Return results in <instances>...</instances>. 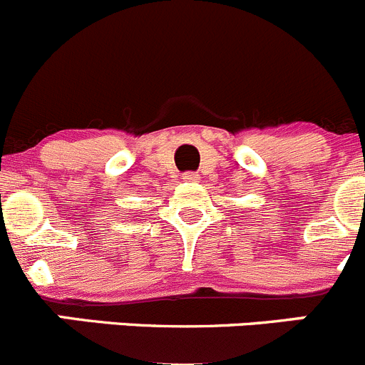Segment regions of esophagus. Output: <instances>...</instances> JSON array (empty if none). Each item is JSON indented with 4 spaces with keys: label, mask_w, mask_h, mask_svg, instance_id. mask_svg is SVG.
Instances as JSON below:
<instances>
[{
    "label": "esophagus",
    "mask_w": 365,
    "mask_h": 365,
    "mask_svg": "<svg viewBox=\"0 0 365 365\" xmlns=\"http://www.w3.org/2000/svg\"><path fill=\"white\" fill-rule=\"evenodd\" d=\"M183 180H187V182H196L197 175H194V173H187V175L183 176Z\"/></svg>",
    "instance_id": "esophagus-1"
}]
</instances>
